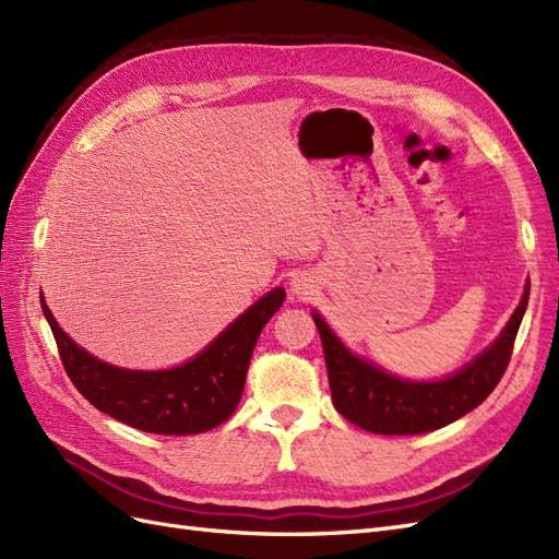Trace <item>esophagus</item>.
Segmentation results:
<instances>
[{
    "mask_svg": "<svg viewBox=\"0 0 559 559\" xmlns=\"http://www.w3.org/2000/svg\"><path fill=\"white\" fill-rule=\"evenodd\" d=\"M314 280L308 275V273H296L289 282V289L294 296L298 298H310L314 294Z\"/></svg>",
    "mask_w": 559,
    "mask_h": 559,
    "instance_id": "esophagus-1",
    "label": "esophagus"
}]
</instances>
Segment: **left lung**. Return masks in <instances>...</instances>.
<instances>
[{"label": "left lung", "instance_id": "1", "mask_svg": "<svg viewBox=\"0 0 559 559\" xmlns=\"http://www.w3.org/2000/svg\"><path fill=\"white\" fill-rule=\"evenodd\" d=\"M527 300L530 280L524 284L520 306L497 341L462 370L433 382L403 380L357 357L337 341L324 317L312 312L321 345H324L335 411L364 431L384 436L427 433L460 419L478 408L506 373Z\"/></svg>", "mask_w": 559, "mask_h": 559}]
</instances>
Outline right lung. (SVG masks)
Listing matches in <instances>:
<instances>
[{
    "label": "right lung",
    "mask_w": 559,
    "mask_h": 559,
    "mask_svg": "<svg viewBox=\"0 0 559 559\" xmlns=\"http://www.w3.org/2000/svg\"><path fill=\"white\" fill-rule=\"evenodd\" d=\"M284 296L277 286L218 333L198 357L165 370H130L99 361L58 326L44 294L41 310L67 376L97 411L140 431L186 436L224 425L238 408L253 347L267 319L282 308Z\"/></svg>",
    "instance_id": "obj_1"
}]
</instances>
